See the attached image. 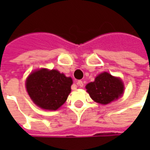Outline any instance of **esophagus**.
Wrapping results in <instances>:
<instances>
[{
  "label": "esophagus",
  "mask_w": 150,
  "mask_h": 150,
  "mask_svg": "<svg viewBox=\"0 0 150 150\" xmlns=\"http://www.w3.org/2000/svg\"><path fill=\"white\" fill-rule=\"evenodd\" d=\"M77 85H78L79 87L82 88V87H83V83L82 80H79V81L77 82Z\"/></svg>",
  "instance_id": "1"
}]
</instances>
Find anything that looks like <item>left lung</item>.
Wrapping results in <instances>:
<instances>
[{
	"mask_svg": "<svg viewBox=\"0 0 150 150\" xmlns=\"http://www.w3.org/2000/svg\"><path fill=\"white\" fill-rule=\"evenodd\" d=\"M86 89L93 100L99 104H108L123 94L124 85L119 78L104 72L98 75L94 82L89 83Z\"/></svg>",
	"mask_w": 150,
	"mask_h": 150,
	"instance_id": "obj_1",
	"label": "left lung"
}]
</instances>
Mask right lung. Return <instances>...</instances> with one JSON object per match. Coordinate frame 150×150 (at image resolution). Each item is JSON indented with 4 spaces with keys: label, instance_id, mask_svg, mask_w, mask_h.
Instances as JSON below:
<instances>
[{
    "label": "right lung",
    "instance_id": "add662e5",
    "mask_svg": "<svg viewBox=\"0 0 150 150\" xmlns=\"http://www.w3.org/2000/svg\"><path fill=\"white\" fill-rule=\"evenodd\" d=\"M25 84L28 94L38 106L56 110L67 100L72 79L56 70L41 69L31 73Z\"/></svg>",
    "mask_w": 150,
    "mask_h": 150
}]
</instances>
